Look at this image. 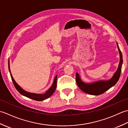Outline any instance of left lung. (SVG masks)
<instances>
[{
    "label": "left lung",
    "instance_id": "obj_1",
    "mask_svg": "<svg viewBox=\"0 0 128 128\" xmlns=\"http://www.w3.org/2000/svg\"><path fill=\"white\" fill-rule=\"evenodd\" d=\"M117 46L120 54V62H119L118 68L116 72L114 73L113 76L108 81H100L92 83L91 84H86L83 82L81 80L79 75L78 73L76 74V82L79 88L86 94L92 95H100L104 93L106 91L112 88L116 83L118 82L119 78H120V73L122 71V66L123 64V56L121 51L119 49L118 43Z\"/></svg>",
    "mask_w": 128,
    "mask_h": 128
}]
</instances>
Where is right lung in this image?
Here are the masks:
<instances>
[{
  "label": "right lung",
  "mask_w": 128,
  "mask_h": 128,
  "mask_svg": "<svg viewBox=\"0 0 128 128\" xmlns=\"http://www.w3.org/2000/svg\"><path fill=\"white\" fill-rule=\"evenodd\" d=\"M8 64H9V70L10 72V76H11V78H12V81L13 82L14 85L16 89L17 90L19 93L21 94H22V95H24V96H25L27 97H28V98H30L34 100H37V101H41V100H44L47 99V98H48L50 97L51 95L54 93V91H55L56 89V84H57V82H56L57 76H56L55 78H54V82L53 83L52 86L51 88L49 89L47 91H46V93L44 94H35L30 93V92L24 91V90H22L20 86L18 85V84L15 82L14 79L12 76V74H11L10 70L9 60V63H8Z\"/></svg>",
  "instance_id": "1"
}]
</instances>
